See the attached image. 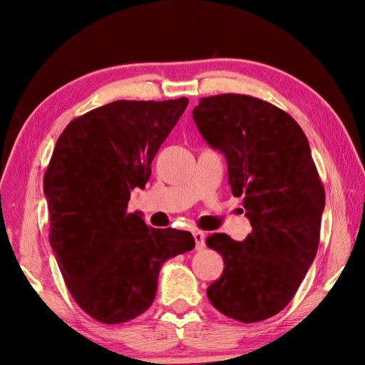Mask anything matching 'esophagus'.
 Here are the masks:
<instances>
[{
	"label": "esophagus",
	"mask_w": 365,
	"mask_h": 365,
	"mask_svg": "<svg viewBox=\"0 0 365 365\" xmlns=\"http://www.w3.org/2000/svg\"><path fill=\"white\" fill-rule=\"evenodd\" d=\"M192 237H195V242H196V250L197 251H202L204 247H205V235H204V232H200V230L192 232Z\"/></svg>",
	"instance_id": "obj_1"
}]
</instances>
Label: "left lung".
<instances>
[{
    "mask_svg": "<svg viewBox=\"0 0 365 365\" xmlns=\"http://www.w3.org/2000/svg\"><path fill=\"white\" fill-rule=\"evenodd\" d=\"M192 119L226 157L232 192L252 226L243 242L205 240L226 265L207 297L229 319L267 320L292 301L319 250L324 188L311 147L292 115L251 96L200 98Z\"/></svg>",
    "mask_w": 365,
    "mask_h": 365,
    "instance_id": "1",
    "label": "left lung"
}]
</instances>
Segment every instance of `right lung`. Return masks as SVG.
I'll return each mask as SVG.
<instances>
[{"instance_id":"obj_1","label":"right lung","mask_w":365,"mask_h":365,"mask_svg":"<svg viewBox=\"0 0 365 365\" xmlns=\"http://www.w3.org/2000/svg\"><path fill=\"white\" fill-rule=\"evenodd\" d=\"M187 105L118 100L73 119L54 145L43 175L50 245L76 304L100 323L145 312L163 263L195 247L190 232L153 229L127 212Z\"/></svg>"}]
</instances>
